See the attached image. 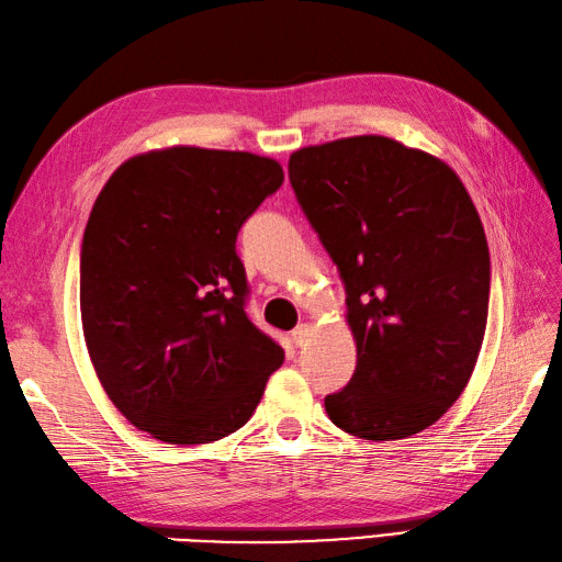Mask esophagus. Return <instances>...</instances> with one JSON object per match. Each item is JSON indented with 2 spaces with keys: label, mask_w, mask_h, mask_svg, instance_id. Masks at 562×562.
I'll list each match as a JSON object with an SVG mask.
<instances>
[{
  "label": "esophagus",
  "mask_w": 562,
  "mask_h": 562,
  "mask_svg": "<svg viewBox=\"0 0 562 562\" xmlns=\"http://www.w3.org/2000/svg\"><path fill=\"white\" fill-rule=\"evenodd\" d=\"M310 334H313V327H310V324H297V327L291 331V339H293V344L301 348V346H305L307 344V339H310Z\"/></svg>",
  "instance_id": "34e87169"
}]
</instances>
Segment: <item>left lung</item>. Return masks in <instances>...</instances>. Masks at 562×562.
<instances>
[{"label": "left lung", "instance_id": "1", "mask_svg": "<svg viewBox=\"0 0 562 562\" xmlns=\"http://www.w3.org/2000/svg\"><path fill=\"white\" fill-rule=\"evenodd\" d=\"M289 180L346 289L358 360L324 396L334 426L402 440L432 426L471 378L483 344L491 255L457 172L386 136L307 146Z\"/></svg>", "mask_w": 562, "mask_h": 562}]
</instances>
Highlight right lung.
Segmentation results:
<instances>
[{
	"mask_svg": "<svg viewBox=\"0 0 562 562\" xmlns=\"http://www.w3.org/2000/svg\"><path fill=\"white\" fill-rule=\"evenodd\" d=\"M281 184L271 158L172 146L130 158L98 194L81 243L83 339L110 402L151 438H226L283 363L245 313L235 252Z\"/></svg>",
	"mask_w": 562,
	"mask_h": 562,
	"instance_id": "add662e5",
	"label": "right lung"
}]
</instances>
